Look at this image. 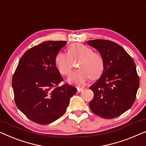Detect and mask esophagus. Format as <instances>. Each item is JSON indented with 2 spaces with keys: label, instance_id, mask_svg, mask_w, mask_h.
I'll return each instance as SVG.
<instances>
[{
  "label": "esophagus",
  "instance_id": "obj_1",
  "mask_svg": "<svg viewBox=\"0 0 146 146\" xmlns=\"http://www.w3.org/2000/svg\"><path fill=\"white\" fill-rule=\"evenodd\" d=\"M77 90H78V92H82V91L84 90V88H77Z\"/></svg>",
  "mask_w": 146,
  "mask_h": 146
}]
</instances>
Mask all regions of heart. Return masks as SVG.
Returning <instances> with one entry per match:
<instances>
[{
  "label": "heart",
  "mask_w": 146,
  "mask_h": 146,
  "mask_svg": "<svg viewBox=\"0 0 146 146\" xmlns=\"http://www.w3.org/2000/svg\"><path fill=\"white\" fill-rule=\"evenodd\" d=\"M54 62L61 74L68 76L74 66V62H79L80 70L68 78V83L78 86H84L92 78L96 80L101 76L104 70V59L98 52L84 44L76 43L69 46L68 53L58 52Z\"/></svg>",
  "instance_id": "b5f03b06"
}]
</instances>
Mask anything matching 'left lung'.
Instances as JSON below:
<instances>
[{"label":"left lung","instance_id":"obj_1","mask_svg":"<svg viewBox=\"0 0 146 146\" xmlns=\"http://www.w3.org/2000/svg\"><path fill=\"white\" fill-rule=\"evenodd\" d=\"M104 59V70L90 90L94 94L89 105L93 113L105 119L121 115L132 106L140 79L132 58L119 44L104 39L87 41Z\"/></svg>","mask_w":146,"mask_h":146}]
</instances>
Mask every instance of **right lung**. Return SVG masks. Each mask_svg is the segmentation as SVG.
<instances>
[{
	"label": "right lung",
	"mask_w": 146,
	"mask_h": 146,
	"mask_svg": "<svg viewBox=\"0 0 146 146\" xmlns=\"http://www.w3.org/2000/svg\"><path fill=\"white\" fill-rule=\"evenodd\" d=\"M48 41L27 50L19 61L12 77L14 101L18 108L32 121L47 124L64 115L77 89L65 84L54 59L66 45Z\"/></svg>",
	"instance_id": "add662e5"
}]
</instances>
